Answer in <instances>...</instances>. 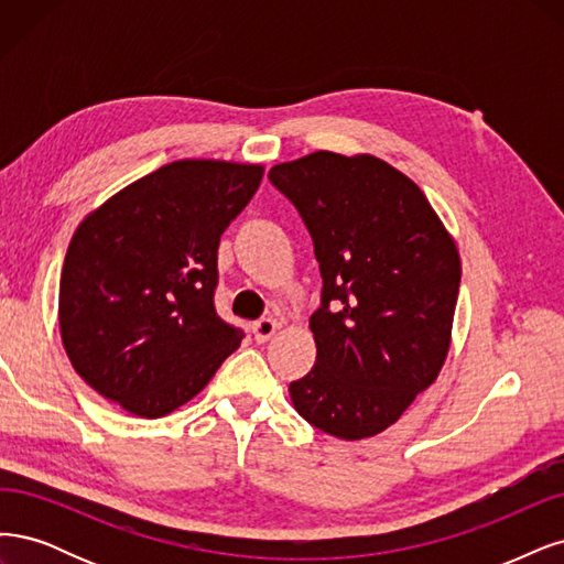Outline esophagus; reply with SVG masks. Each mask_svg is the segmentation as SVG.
I'll use <instances>...</instances> for the list:
<instances>
[{
  "label": "esophagus",
  "mask_w": 564,
  "mask_h": 564,
  "mask_svg": "<svg viewBox=\"0 0 564 564\" xmlns=\"http://www.w3.org/2000/svg\"><path fill=\"white\" fill-rule=\"evenodd\" d=\"M279 328H281V323L276 318H260L252 323V335H256L258 341H267L276 335Z\"/></svg>",
  "instance_id": "34e87169"
}]
</instances>
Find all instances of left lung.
<instances>
[{"instance_id":"1","label":"left lung","mask_w":564,"mask_h":564,"mask_svg":"<svg viewBox=\"0 0 564 564\" xmlns=\"http://www.w3.org/2000/svg\"><path fill=\"white\" fill-rule=\"evenodd\" d=\"M269 180L300 210L323 279L308 318L316 366L290 384V398L335 438H372L445 366L457 243L424 192L372 154L321 150L279 163Z\"/></svg>"}]
</instances>
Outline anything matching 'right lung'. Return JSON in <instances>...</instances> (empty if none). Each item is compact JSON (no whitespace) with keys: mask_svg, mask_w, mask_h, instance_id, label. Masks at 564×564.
Returning a JSON list of instances; mask_svg holds the SVG:
<instances>
[{"mask_svg":"<svg viewBox=\"0 0 564 564\" xmlns=\"http://www.w3.org/2000/svg\"><path fill=\"white\" fill-rule=\"evenodd\" d=\"M264 175L260 163L183 159L90 210L58 295L72 368L135 416H166L202 391L243 333L215 314L217 246Z\"/></svg>","mask_w":564,"mask_h":564,"instance_id":"1","label":"right lung"}]
</instances>
